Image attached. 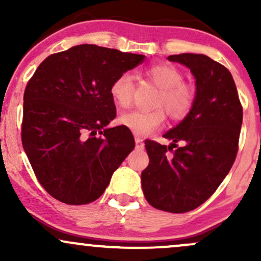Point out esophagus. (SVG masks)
Listing matches in <instances>:
<instances>
[{
  "label": "esophagus",
  "mask_w": 261,
  "mask_h": 261,
  "mask_svg": "<svg viewBox=\"0 0 261 261\" xmlns=\"http://www.w3.org/2000/svg\"><path fill=\"white\" fill-rule=\"evenodd\" d=\"M135 142H136V148H139V149L143 148V140L141 139V137H139V136L135 137Z\"/></svg>",
  "instance_id": "34e87169"
}]
</instances>
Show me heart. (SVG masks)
<instances>
[{"label": "heart", "mask_w": 261, "mask_h": 261, "mask_svg": "<svg viewBox=\"0 0 261 261\" xmlns=\"http://www.w3.org/2000/svg\"><path fill=\"white\" fill-rule=\"evenodd\" d=\"M142 76L161 89L155 107L166 109L174 120L187 118L195 106L196 93L194 87L184 82L181 71L169 64H155L146 67ZM110 95L119 108L131 106L135 94V82L130 73H120L110 85ZM166 113L163 109L153 112H130L120 116L119 121L137 136H146L163 125Z\"/></svg>", "instance_id": "obj_1"}]
</instances>
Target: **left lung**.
Wrapping results in <instances>:
<instances>
[{
	"instance_id": "left-lung-1",
	"label": "left lung",
	"mask_w": 261,
	"mask_h": 261,
	"mask_svg": "<svg viewBox=\"0 0 261 261\" xmlns=\"http://www.w3.org/2000/svg\"><path fill=\"white\" fill-rule=\"evenodd\" d=\"M168 60L190 68L196 80L195 106L163 135L172 140L168 147L145 141L149 163L141 173V182L149 205L182 214L202 205L232 168L243 108L232 74L223 65L201 54L170 55Z\"/></svg>"
}]
</instances>
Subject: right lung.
I'll use <instances>...</instances> for the list:
<instances>
[{"label": "right lung", "mask_w": 261, "mask_h": 261, "mask_svg": "<svg viewBox=\"0 0 261 261\" xmlns=\"http://www.w3.org/2000/svg\"><path fill=\"white\" fill-rule=\"evenodd\" d=\"M145 58L82 44L47 56L28 81L23 148L54 199L67 205L97 200L134 149L126 126L106 128L116 116L109 89L116 76Z\"/></svg>", "instance_id": "add662e5"}]
</instances>
